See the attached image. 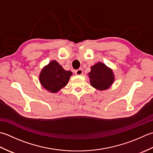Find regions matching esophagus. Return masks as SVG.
<instances>
[{
  "label": "esophagus",
  "instance_id": "obj_1",
  "mask_svg": "<svg viewBox=\"0 0 153 153\" xmlns=\"http://www.w3.org/2000/svg\"><path fill=\"white\" fill-rule=\"evenodd\" d=\"M74 73H75L76 75H81V74L83 73V71L82 68H79V69H77L74 71Z\"/></svg>",
  "mask_w": 153,
  "mask_h": 153
}]
</instances>
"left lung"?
<instances>
[{
    "label": "left lung",
    "instance_id": "1",
    "mask_svg": "<svg viewBox=\"0 0 153 153\" xmlns=\"http://www.w3.org/2000/svg\"><path fill=\"white\" fill-rule=\"evenodd\" d=\"M88 74L90 85L98 90L108 89L114 80L112 71L102 63H98L92 66Z\"/></svg>",
    "mask_w": 153,
    "mask_h": 153
}]
</instances>
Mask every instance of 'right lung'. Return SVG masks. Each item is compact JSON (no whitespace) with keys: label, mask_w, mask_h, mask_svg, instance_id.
Instances as JSON below:
<instances>
[{"label":"right lung","mask_w":153,"mask_h":153,"mask_svg":"<svg viewBox=\"0 0 153 153\" xmlns=\"http://www.w3.org/2000/svg\"><path fill=\"white\" fill-rule=\"evenodd\" d=\"M71 75V71L64 70L57 61H52L42 69L39 80L45 89L55 93L67 85Z\"/></svg>","instance_id":"1"}]
</instances>
